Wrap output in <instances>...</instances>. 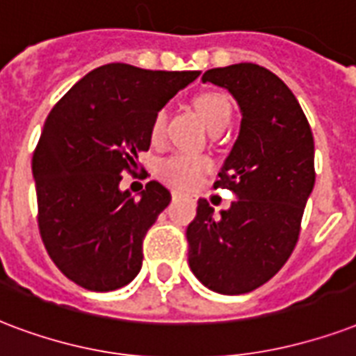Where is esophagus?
<instances>
[{"label": "esophagus", "instance_id": "obj_1", "mask_svg": "<svg viewBox=\"0 0 356 356\" xmlns=\"http://www.w3.org/2000/svg\"><path fill=\"white\" fill-rule=\"evenodd\" d=\"M181 196H183V194H181L179 190H173V192H172V197H173V200H179V197H181Z\"/></svg>", "mask_w": 356, "mask_h": 356}]
</instances>
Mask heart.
Wrapping results in <instances>:
<instances>
[{
  "mask_svg": "<svg viewBox=\"0 0 356 356\" xmlns=\"http://www.w3.org/2000/svg\"><path fill=\"white\" fill-rule=\"evenodd\" d=\"M200 118L203 123L207 124L209 130L218 129V127H226L229 118H232V104L226 95L220 91H205L200 93L194 99ZM164 127H166V112L159 110L154 112L153 121H151V140L159 142L162 134H164ZM211 162L205 156H192V154H173L162 160L159 166L160 177L168 181V183L175 184V186H194V184L202 179L205 172H209Z\"/></svg>",
  "mask_w": 356,
  "mask_h": 356,
  "instance_id": "b5f03b06",
  "label": "heart"
}]
</instances>
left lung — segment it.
I'll use <instances>...</instances> for the list:
<instances>
[{
  "label": "left lung",
  "mask_w": 356,
  "mask_h": 356,
  "mask_svg": "<svg viewBox=\"0 0 356 356\" xmlns=\"http://www.w3.org/2000/svg\"><path fill=\"white\" fill-rule=\"evenodd\" d=\"M202 80L227 89L243 113L214 183L237 202L220 214L207 200L197 202L186 227L188 265L209 289L241 295L270 280L297 244L316 183L314 136L291 89L265 67L229 65L207 70Z\"/></svg>",
  "instance_id": "8db88e82"
}]
</instances>
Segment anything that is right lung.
Here are the masks:
<instances>
[{
	"label": "right lung",
	"mask_w": 356,
	"mask_h": 356,
	"mask_svg": "<svg viewBox=\"0 0 356 356\" xmlns=\"http://www.w3.org/2000/svg\"><path fill=\"white\" fill-rule=\"evenodd\" d=\"M200 70L127 63L91 70L51 108L31 160L39 232L56 267L91 291H113L140 273L145 233L172 194L149 181L136 200L121 173L151 145V121Z\"/></svg>",
	"instance_id": "right-lung-1"
}]
</instances>
